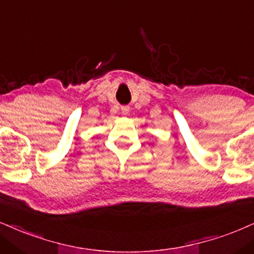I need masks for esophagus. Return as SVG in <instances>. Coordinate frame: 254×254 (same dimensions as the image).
Here are the masks:
<instances>
[{"label":"esophagus","instance_id":"obj_1","mask_svg":"<svg viewBox=\"0 0 254 254\" xmlns=\"http://www.w3.org/2000/svg\"><path fill=\"white\" fill-rule=\"evenodd\" d=\"M122 114H124V115L129 114V108H127V107L122 108Z\"/></svg>","mask_w":254,"mask_h":254}]
</instances>
